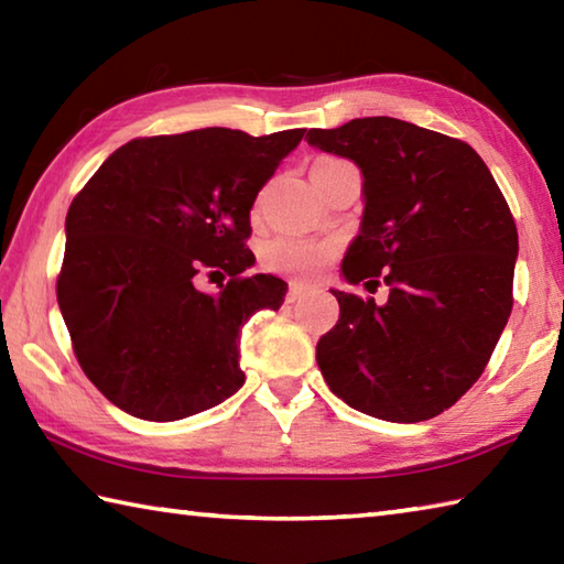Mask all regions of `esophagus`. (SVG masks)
<instances>
[{
    "label": "esophagus",
    "instance_id": "obj_1",
    "mask_svg": "<svg viewBox=\"0 0 564 564\" xmlns=\"http://www.w3.org/2000/svg\"><path fill=\"white\" fill-rule=\"evenodd\" d=\"M305 293H308V289H305V285H301V283H291V285H289V293H285V301H289V303H295V301H301Z\"/></svg>",
    "mask_w": 564,
    "mask_h": 564
}]
</instances>
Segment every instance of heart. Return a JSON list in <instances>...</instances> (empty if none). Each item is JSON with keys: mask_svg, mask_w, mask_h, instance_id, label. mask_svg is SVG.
<instances>
[{"mask_svg": "<svg viewBox=\"0 0 564 564\" xmlns=\"http://www.w3.org/2000/svg\"><path fill=\"white\" fill-rule=\"evenodd\" d=\"M326 161V159H321ZM336 248L328 241H313L301 236H279L263 248V265L293 279H316L330 263Z\"/></svg>", "mask_w": 564, "mask_h": 564, "instance_id": "b5f03b06", "label": "heart"}]
</instances>
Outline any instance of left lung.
Returning <instances> with one entry per match:
<instances>
[{
  "label": "left lung",
  "instance_id": "8db88e82",
  "mask_svg": "<svg viewBox=\"0 0 564 564\" xmlns=\"http://www.w3.org/2000/svg\"><path fill=\"white\" fill-rule=\"evenodd\" d=\"M305 139L360 166L366 212L343 275L390 291L383 303L333 291L340 318L316 346L321 373L366 415H441L482 376L510 318V206L473 147L415 123L368 117Z\"/></svg>",
  "mask_w": 564,
  "mask_h": 564
}]
</instances>
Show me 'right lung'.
Returning a JSON list of instances; mask_svg holds the SVG:
<instances>
[{"mask_svg": "<svg viewBox=\"0 0 564 564\" xmlns=\"http://www.w3.org/2000/svg\"><path fill=\"white\" fill-rule=\"evenodd\" d=\"M303 131L139 137L74 196L56 301L82 370L123 413L169 423L243 386L238 330L285 295L246 273L251 206ZM202 272L229 275L221 294L195 289Z\"/></svg>", "mask_w": 564, "mask_h": 564, "instance_id": "add662e5", "label": "right lung"}]
</instances>
